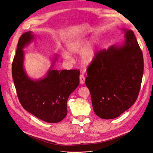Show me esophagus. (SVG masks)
I'll return each instance as SVG.
<instances>
[{
  "instance_id": "esophagus-1",
  "label": "esophagus",
  "mask_w": 153,
  "mask_h": 153,
  "mask_svg": "<svg viewBox=\"0 0 153 153\" xmlns=\"http://www.w3.org/2000/svg\"><path fill=\"white\" fill-rule=\"evenodd\" d=\"M79 80H80V83L81 85H83L85 83V76L83 75V74H81L79 76Z\"/></svg>"
}]
</instances>
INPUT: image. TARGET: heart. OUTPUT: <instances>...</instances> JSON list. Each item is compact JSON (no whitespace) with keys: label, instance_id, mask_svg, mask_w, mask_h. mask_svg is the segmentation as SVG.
I'll list each match as a JSON object with an SVG mask.
<instances>
[{"label":"heart","instance_id":"1","mask_svg":"<svg viewBox=\"0 0 153 153\" xmlns=\"http://www.w3.org/2000/svg\"><path fill=\"white\" fill-rule=\"evenodd\" d=\"M88 42H87V41ZM66 51L62 53V57L70 61L72 57L70 54L79 51V60L83 65H89L97 57L98 51V40L97 38H87L80 35L70 39L66 44Z\"/></svg>","mask_w":153,"mask_h":153}]
</instances>
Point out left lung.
Segmentation results:
<instances>
[{
  "instance_id": "1",
  "label": "left lung",
  "mask_w": 153,
  "mask_h": 153,
  "mask_svg": "<svg viewBox=\"0 0 153 153\" xmlns=\"http://www.w3.org/2000/svg\"><path fill=\"white\" fill-rule=\"evenodd\" d=\"M122 30V43L98 52L87 68L85 84L94 111L104 119L117 118L134 104L143 77V53L136 38L132 30Z\"/></svg>"
}]
</instances>
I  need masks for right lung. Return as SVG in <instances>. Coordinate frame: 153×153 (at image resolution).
I'll list each match as a JSON object with an SVG mask.
<instances>
[{
    "label": "right lung",
    "instance_id": "obj_1",
    "mask_svg": "<svg viewBox=\"0 0 153 153\" xmlns=\"http://www.w3.org/2000/svg\"><path fill=\"white\" fill-rule=\"evenodd\" d=\"M34 39L35 34L28 31L20 37L17 44L12 68L17 97L23 108L37 118L46 123H59L68 113L67 101L79 85L80 71L55 70L58 58L55 54L45 76L31 79L24 68L23 49Z\"/></svg>",
    "mask_w": 153,
    "mask_h": 153
}]
</instances>
